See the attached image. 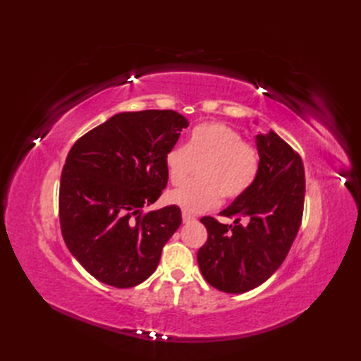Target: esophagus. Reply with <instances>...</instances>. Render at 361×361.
Wrapping results in <instances>:
<instances>
[{
    "label": "esophagus",
    "instance_id": "34e87169",
    "mask_svg": "<svg viewBox=\"0 0 361 361\" xmlns=\"http://www.w3.org/2000/svg\"><path fill=\"white\" fill-rule=\"evenodd\" d=\"M194 220H195L194 216H190L189 212L183 211V221H185V224H190V221H194Z\"/></svg>",
    "mask_w": 361,
    "mask_h": 361
}]
</instances>
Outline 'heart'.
Here are the masks:
<instances>
[{"label":"heart","mask_w":361,"mask_h":361,"mask_svg":"<svg viewBox=\"0 0 361 361\" xmlns=\"http://www.w3.org/2000/svg\"><path fill=\"white\" fill-rule=\"evenodd\" d=\"M172 185H181L198 166V180L167 194V200L186 212H202L220 200H235L256 181L259 150L235 128L221 122H204L190 130L186 145H173L164 157Z\"/></svg>","instance_id":"1"}]
</instances>
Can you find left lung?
I'll use <instances>...</instances> for the list:
<instances>
[{
    "mask_svg": "<svg viewBox=\"0 0 361 361\" xmlns=\"http://www.w3.org/2000/svg\"><path fill=\"white\" fill-rule=\"evenodd\" d=\"M256 144L260 155L256 181L219 214L234 219V224L224 225L214 217L200 220L208 240L198 250V267L208 283L225 293H245L270 278L286 260L302 220L301 157L273 130L257 135Z\"/></svg>",
    "mask_w": 361,
    "mask_h": 361,
    "instance_id": "obj_1",
    "label": "left lung"
}]
</instances>
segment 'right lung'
I'll use <instances>...</instances> for the list:
<instances>
[{
	"mask_svg": "<svg viewBox=\"0 0 361 361\" xmlns=\"http://www.w3.org/2000/svg\"><path fill=\"white\" fill-rule=\"evenodd\" d=\"M189 122L173 110L114 114L68 153L59 192L63 240L106 286L130 288L157 270L181 225L176 204L142 212L167 185L164 157Z\"/></svg>",
	"mask_w": 361,
	"mask_h": 361,
	"instance_id": "1",
	"label": "right lung"
}]
</instances>
